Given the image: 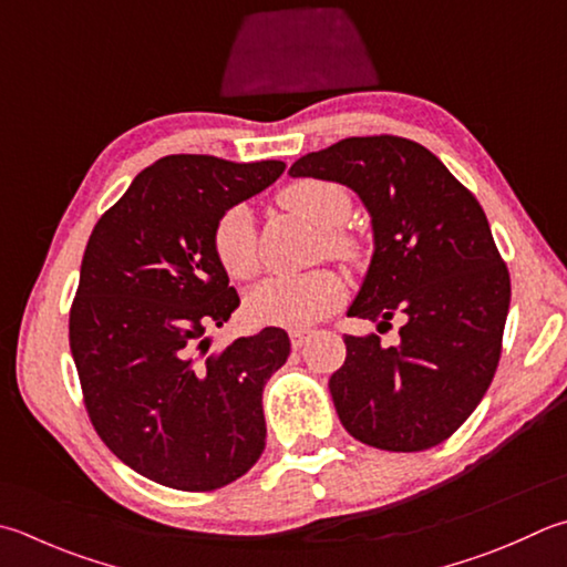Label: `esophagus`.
I'll use <instances>...</instances> for the list:
<instances>
[{
	"label": "esophagus",
	"mask_w": 567,
	"mask_h": 567,
	"mask_svg": "<svg viewBox=\"0 0 567 567\" xmlns=\"http://www.w3.org/2000/svg\"><path fill=\"white\" fill-rule=\"evenodd\" d=\"M311 338V330H306V328H298V330H291V346H293V350H298V348H303L306 346V340Z\"/></svg>",
	"instance_id": "esophagus-1"
}]
</instances>
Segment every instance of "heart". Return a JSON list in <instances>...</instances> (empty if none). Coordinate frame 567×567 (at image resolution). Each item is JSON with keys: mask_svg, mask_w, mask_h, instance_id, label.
<instances>
[{"mask_svg": "<svg viewBox=\"0 0 567 567\" xmlns=\"http://www.w3.org/2000/svg\"><path fill=\"white\" fill-rule=\"evenodd\" d=\"M281 207L326 229L323 251L336 259H352L355 241L343 234L340 224L350 215L348 192L328 179H298L281 189ZM212 254L224 274L237 281H249L259 274L261 256L256 247L251 212L244 205L229 207L212 229ZM343 276L318 269L301 276H274L247 296V313L254 323L303 328L326 318L343 301Z\"/></svg>", "mask_w": 567, "mask_h": 567, "instance_id": "heart-1", "label": "heart"}]
</instances>
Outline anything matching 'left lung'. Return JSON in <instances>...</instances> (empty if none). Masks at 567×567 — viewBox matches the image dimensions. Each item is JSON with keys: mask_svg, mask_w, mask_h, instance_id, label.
I'll use <instances>...</instances> for the list:
<instances>
[{"mask_svg": "<svg viewBox=\"0 0 567 567\" xmlns=\"http://www.w3.org/2000/svg\"><path fill=\"white\" fill-rule=\"evenodd\" d=\"M291 177L350 187L372 219L370 269L348 316L400 343L346 336L330 394L346 430L384 452H422L462 426L501 358L511 279L482 205L424 145L398 135L346 137L308 153Z\"/></svg>", "mask_w": 567, "mask_h": 567, "instance_id": "1", "label": "left lung"}]
</instances>
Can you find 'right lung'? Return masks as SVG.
<instances>
[{"label":"right lung","mask_w":567,"mask_h":567,"mask_svg":"<svg viewBox=\"0 0 567 567\" xmlns=\"http://www.w3.org/2000/svg\"><path fill=\"white\" fill-rule=\"evenodd\" d=\"M281 159L167 155L145 167L91 231L69 343L105 446L155 484L215 491L261 456L264 384L291 340L281 328L209 352L239 296L212 254L229 207L281 177Z\"/></svg>","instance_id":"obj_1"}]
</instances>
